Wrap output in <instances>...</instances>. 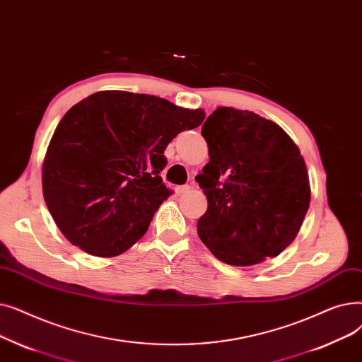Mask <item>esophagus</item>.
Returning a JSON list of instances; mask_svg holds the SVG:
<instances>
[{
  "label": "esophagus",
  "mask_w": 362,
  "mask_h": 362,
  "mask_svg": "<svg viewBox=\"0 0 362 362\" xmlns=\"http://www.w3.org/2000/svg\"><path fill=\"white\" fill-rule=\"evenodd\" d=\"M190 185H180V187H177L175 188V192L178 193V194H184V193H187L188 190H190Z\"/></svg>",
  "instance_id": "obj_1"
}]
</instances>
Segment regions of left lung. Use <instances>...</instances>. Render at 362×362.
<instances>
[{"instance_id": "1", "label": "left lung", "mask_w": 362, "mask_h": 362, "mask_svg": "<svg viewBox=\"0 0 362 362\" xmlns=\"http://www.w3.org/2000/svg\"><path fill=\"white\" fill-rule=\"evenodd\" d=\"M209 162L196 177L208 199L197 234L221 262L252 267L296 238L311 202L299 147L255 112L216 107L202 127Z\"/></svg>"}]
</instances>
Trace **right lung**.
Masks as SVG:
<instances>
[{"label": "right lung", "mask_w": 362, "mask_h": 362, "mask_svg": "<svg viewBox=\"0 0 362 362\" xmlns=\"http://www.w3.org/2000/svg\"><path fill=\"white\" fill-rule=\"evenodd\" d=\"M203 109L128 91H98L62 117L42 162V194L62 234L98 257L127 252L172 192L165 148Z\"/></svg>", "instance_id": "obj_1"}]
</instances>
